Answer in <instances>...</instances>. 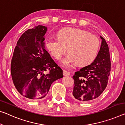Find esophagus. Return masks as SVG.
<instances>
[{
  "instance_id": "esophagus-1",
  "label": "esophagus",
  "mask_w": 125,
  "mask_h": 125,
  "mask_svg": "<svg viewBox=\"0 0 125 125\" xmlns=\"http://www.w3.org/2000/svg\"><path fill=\"white\" fill-rule=\"evenodd\" d=\"M70 73L67 71H63V76H70Z\"/></svg>"
}]
</instances>
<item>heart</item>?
<instances>
[{"instance_id":"1","label":"heart","mask_w":125,"mask_h":125,"mask_svg":"<svg viewBox=\"0 0 125 125\" xmlns=\"http://www.w3.org/2000/svg\"><path fill=\"white\" fill-rule=\"evenodd\" d=\"M57 36L47 38L46 46L57 59L62 58L67 49L69 53L62 60L65 67H71L76 63L80 66H86L96 58L100 46L96 35L82 29L66 28L59 31Z\"/></svg>"}]
</instances>
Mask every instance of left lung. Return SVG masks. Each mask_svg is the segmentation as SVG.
<instances>
[{
  "label": "left lung",
  "mask_w": 125,
  "mask_h": 125,
  "mask_svg": "<svg viewBox=\"0 0 125 125\" xmlns=\"http://www.w3.org/2000/svg\"><path fill=\"white\" fill-rule=\"evenodd\" d=\"M102 43L96 59L90 65L74 73L72 97L82 102L94 101L107 86L111 71V59L108 44L100 37Z\"/></svg>",
  "instance_id": "left-lung-1"
}]
</instances>
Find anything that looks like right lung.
Segmentation results:
<instances>
[{
  "label": "right lung",
  "mask_w": 125,
  "mask_h": 125,
  "mask_svg": "<svg viewBox=\"0 0 125 125\" xmlns=\"http://www.w3.org/2000/svg\"><path fill=\"white\" fill-rule=\"evenodd\" d=\"M47 27L28 29L17 42L11 61V78L19 94L29 100L44 98L54 81L63 77L62 70L44 49ZM47 70L49 72L45 74Z\"/></svg>",
  "instance_id": "right-lung-1"
}]
</instances>
